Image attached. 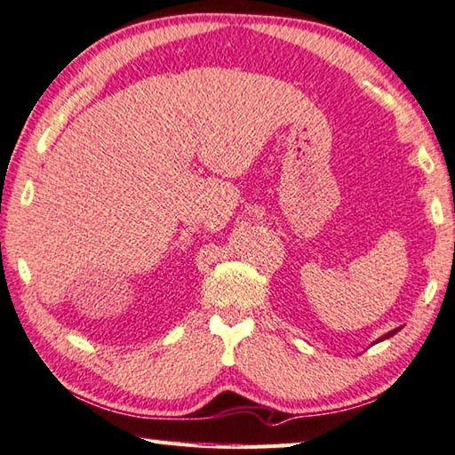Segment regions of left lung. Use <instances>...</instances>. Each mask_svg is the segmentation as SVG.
Wrapping results in <instances>:
<instances>
[{
    "instance_id": "left-lung-1",
    "label": "left lung",
    "mask_w": 455,
    "mask_h": 455,
    "mask_svg": "<svg viewBox=\"0 0 455 455\" xmlns=\"http://www.w3.org/2000/svg\"><path fill=\"white\" fill-rule=\"evenodd\" d=\"M393 333H396V330H395V331H388V333H387V336H385V338H391V336H393ZM385 338H381V339H385Z\"/></svg>"
}]
</instances>
